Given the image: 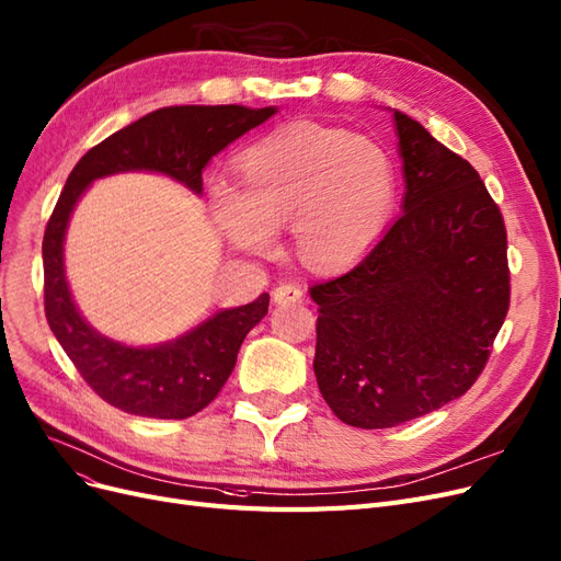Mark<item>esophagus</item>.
Instances as JSON below:
<instances>
[{
  "mask_svg": "<svg viewBox=\"0 0 561 561\" xmlns=\"http://www.w3.org/2000/svg\"><path fill=\"white\" fill-rule=\"evenodd\" d=\"M302 288L298 284H279L273 291V302L275 305H291V302H300L302 300Z\"/></svg>",
  "mask_w": 561,
  "mask_h": 561,
  "instance_id": "1",
  "label": "esophagus"
}]
</instances>
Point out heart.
<instances>
[{
    "label": "heart",
    "mask_w": 561,
    "mask_h": 561,
    "mask_svg": "<svg viewBox=\"0 0 561 561\" xmlns=\"http://www.w3.org/2000/svg\"><path fill=\"white\" fill-rule=\"evenodd\" d=\"M240 192L213 190L219 231L244 254H265L288 224L300 261L335 270L381 236L398 198L396 161L383 145L346 129L294 124L238 157Z\"/></svg>",
    "instance_id": "obj_1"
}]
</instances>
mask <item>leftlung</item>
<instances>
[{
  "label": "left lung",
  "instance_id": "left-lung-1",
  "mask_svg": "<svg viewBox=\"0 0 561 561\" xmlns=\"http://www.w3.org/2000/svg\"><path fill=\"white\" fill-rule=\"evenodd\" d=\"M402 215L319 305L314 375L335 416L381 430L462 398L508 312L506 228L473 165L388 108Z\"/></svg>",
  "mask_w": 561,
  "mask_h": 561
}]
</instances>
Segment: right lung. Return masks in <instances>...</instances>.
Here are the masks:
<instances>
[{
	"label": "right lung",
	"mask_w": 561,
	"mask_h": 561,
	"mask_svg": "<svg viewBox=\"0 0 561 561\" xmlns=\"http://www.w3.org/2000/svg\"><path fill=\"white\" fill-rule=\"evenodd\" d=\"M277 113V106H171L145 115L101 140L71 171L44 236L46 319L53 335L101 400L145 419L182 421L210 404L238 351L265 314L270 296L221 307L182 335L134 346L101 335L80 314L67 279L65 240L90 184L117 173H157L203 194V171L215 154Z\"/></svg>",
	"instance_id": "add662e5"
}]
</instances>
